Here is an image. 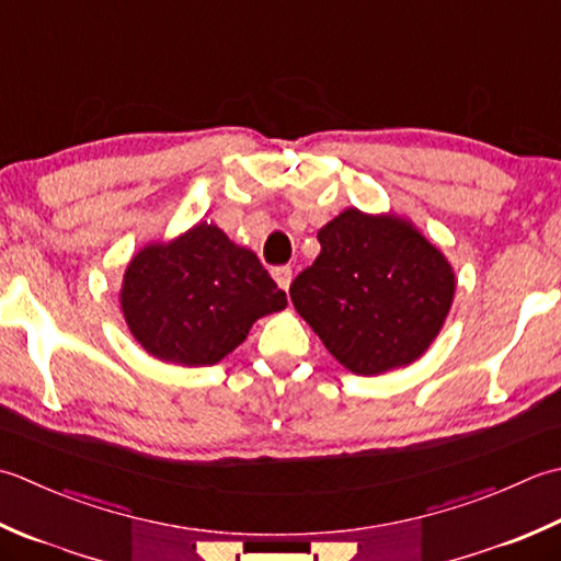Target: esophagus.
I'll list each match as a JSON object with an SVG mask.
<instances>
[{
    "label": "esophagus",
    "instance_id": "34e87169",
    "mask_svg": "<svg viewBox=\"0 0 561 561\" xmlns=\"http://www.w3.org/2000/svg\"><path fill=\"white\" fill-rule=\"evenodd\" d=\"M272 277H274V282H277L284 291H287L289 284H291V267L289 265L272 267Z\"/></svg>",
    "mask_w": 561,
    "mask_h": 561
}]
</instances>
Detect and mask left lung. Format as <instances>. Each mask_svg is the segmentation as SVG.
Masks as SVG:
<instances>
[{
  "mask_svg": "<svg viewBox=\"0 0 561 561\" xmlns=\"http://www.w3.org/2000/svg\"><path fill=\"white\" fill-rule=\"evenodd\" d=\"M318 243L321 255L289 294L331 355L365 377L419 359L453 306L443 252L401 218L357 208L318 230Z\"/></svg>",
  "mask_w": 561,
  "mask_h": 561,
  "instance_id": "1",
  "label": "left lung"
}]
</instances>
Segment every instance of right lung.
<instances>
[{"mask_svg": "<svg viewBox=\"0 0 561 561\" xmlns=\"http://www.w3.org/2000/svg\"><path fill=\"white\" fill-rule=\"evenodd\" d=\"M287 306L277 282L248 248L214 224L130 260L121 309L138 343L172 365H216L243 343L257 318Z\"/></svg>", "mask_w": 561, "mask_h": 561, "instance_id": "obj_1", "label": "right lung"}]
</instances>
